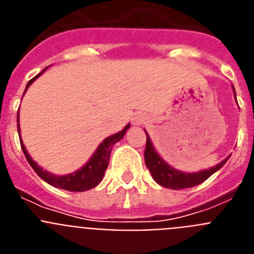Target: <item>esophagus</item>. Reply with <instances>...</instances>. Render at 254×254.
Here are the masks:
<instances>
[{
    "mask_svg": "<svg viewBox=\"0 0 254 254\" xmlns=\"http://www.w3.org/2000/svg\"><path fill=\"white\" fill-rule=\"evenodd\" d=\"M145 122H146V117H145V114L142 113L134 114L133 118H132V123H133V126H142Z\"/></svg>",
    "mask_w": 254,
    "mask_h": 254,
    "instance_id": "esophagus-1",
    "label": "esophagus"
}]
</instances>
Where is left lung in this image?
Listing matches in <instances>:
<instances>
[{"label": "left lung", "mask_w": 254, "mask_h": 254, "mask_svg": "<svg viewBox=\"0 0 254 254\" xmlns=\"http://www.w3.org/2000/svg\"><path fill=\"white\" fill-rule=\"evenodd\" d=\"M233 90H234V86H233ZM145 133H146V147H145V152H143L145 164H146L147 169L151 173L152 179L158 185H160L161 187L169 188V190H183V188H190L201 185L202 182L210 178L214 173H216L228 161V159L230 158V156H228L223 161L216 164L215 167H211L208 169L192 173L181 172V170L173 168L170 164H168L167 161L161 158L160 155L158 154V151L155 150L154 145L151 142V138L149 137L146 131H145Z\"/></svg>", "instance_id": "left-lung-1"}]
</instances>
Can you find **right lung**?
I'll list each match as a JSON object with an SVG mask.
<instances>
[{
    "label": "right lung",
    "instance_id": "right-lung-1",
    "mask_svg": "<svg viewBox=\"0 0 254 254\" xmlns=\"http://www.w3.org/2000/svg\"><path fill=\"white\" fill-rule=\"evenodd\" d=\"M47 68H48V67H46V68H44L39 75L35 76L34 78H31L30 81L28 82V85H26L25 91L28 90V87L30 86V85L33 84V82H34ZM25 91H24V94H25ZM129 127H131V125L128 123L122 131L117 132V133L114 134H111V136H108L105 140H103V142L100 143L99 146L96 147L95 152L91 155V158L89 159V161H86V164H84L80 169L75 170V172L72 173H68V174L58 176V174H53V173L43 169L40 165H38L37 161H34L31 159L28 150L25 149V145H24V142H22L21 140V129H20L19 125V112H17V132H19L20 143H21V149L22 151H24L26 160L30 164V167L33 168L38 176L43 179L44 182H47L48 185L53 186V187L61 188V190H71V192H84V190H89L99 185L100 182H102L103 177H104V173L108 168V164H109V156H111L112 147L114 146V143L122 140L123 136H125L126 132H127V129H128Z\"/></svg>",
    "mask_w": 254,
    "mask_h": 254
}]
</instances>
